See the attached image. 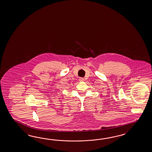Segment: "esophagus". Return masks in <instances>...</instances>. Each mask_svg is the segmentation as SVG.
<instances>
[{
  "label": "esophagus",
  "instance_id": "1",
  "mask_svg": "<svg viewBox=\"0 0 152 152\" xmlns=\"http://www.w3.org/2000/svg\"><path fill=\"white\" fill-rule=\"evenodd\" d=\"M79 81H84V78H83V77H80V78H79Z\"/></svg>",
  "mask_w": 152,
  "mask_h": 152
}]
</instances>
